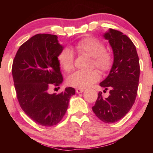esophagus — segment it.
I'll use <instances>...</instances> for the list:
<instances>
[{
  "instance_id": "34e87169",
  "label": "esophagus",
  "mask_w": 153,
  "mask_h": 153,
  "mask_svg": "<svg viewBox=\"0 0 153 153\" xmlns=\"http://www.w3.org/2000/svg\"><path fill=\"white\" fill-rule=\"evenodd\" d=\"M84 91V89H81V88H77L76 89V92L77 93H81Z\"/></svg>"
}]
</instances>
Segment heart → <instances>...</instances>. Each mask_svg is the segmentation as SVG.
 I'll list each match as a JSON object with an SVG mask.
<instances>
[{"label": "heart", "mask_w": 153, "mask_h": 153, "mask_svg": "<svg viewBox=\"0 0 153 153\" xmlns=\"http://www.w3.org/2000/svg\"><path fill=\"white\" fill-rule=\"evenodd\" d=\"M74 49L81 54H85L93 59V65L102 72H106L112 68L114 59L111 53L105 50L104 43L95 37H88L78 42ZM58 62L66 72H69L74 66V53L69 48H64L58 57ZM100 74L97 70L90 72L77 71L68 79V84L77 88H85L91 86L100 79Z\"/></svg>", "instance_id": "b5f03b06"}]
</instances>
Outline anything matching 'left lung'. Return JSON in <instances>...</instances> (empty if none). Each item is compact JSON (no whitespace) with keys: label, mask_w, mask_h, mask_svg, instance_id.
I'll return each mask as SVG.
<instances>
[{"label":"left lung","mask_w":153,"mask_h":153,"mask_svg":"<svg viewBox=\"0 0 153 153\" xmlns=\"http://www.w3.org/2000/svg\"><path fill=\"white\" fill-rule=\"evenodd\" d=\"M108 41L114 53V62L107 77L100 83L104 91L109 89V96L103 98L101 92L93 111L106 123L123 118L135 102L139 86V60L134 45L127 35L109 28L103 35Z\"/></svg>","instance_id":"1"}]
</instances>
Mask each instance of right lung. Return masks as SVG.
<instances>
[{
  "label": "right lung",
  "instance_id": "right-lung-1",
  "mask_svg": "<svg viewBox=\"0 0 153 153\" xmlns=\"http://www.w3.org/2000/svg\"><path fill=\"white\" fill-rule=\"evenodd\" d=\"M63 46L57 35L37 34L18 49L12 64L14 88L20 106L37 124L51 127L58 124L75 94L72 87L60 94H50L52 85L62 83L58 55Z\"/></svg>",
  "mask_w": 153,
  "mask_h": 153
}]
</instances>
